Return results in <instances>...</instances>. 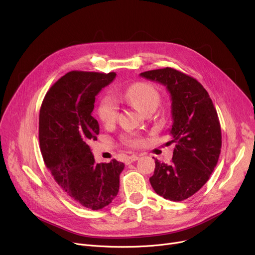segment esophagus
I'll use <instances>...</instances> for the list:
<instances>
[{"mask_svg":"<svg viewBox=\"0 0 255 255\" xmlns=\"http://www.w3.org/2000/svg\"><path fill=\"white\" fill-rule=\"evenodd\" d=\"M139 159V156L138 155H136V154H132V155H130V156H128V159H127V164L128 165V164H130V163H132V162H135V161H137Z\"/></svg>","mask_w":255,"mask_h":255,"instance_id":"34e87169","label":"esophagus"}]
</instances>
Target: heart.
Here are the masks:
<instances>
[{"label":"heart","instance_id":"b5f03b06","mask_svg":"<svg viewBox=\"0 0 255 255\" xmlns=\"http://www.w3.org/2000/svg\"><path fill=\"white\" fill-rule=\"evenodd\" d=\"M119 98L126 101L132 107L144 113L149 109H156L161 102V95L157 89L151 84L139 82L130 85L123 92L119 93ZM119 113V108L115 101L110 98H105L99 106L98 114L105 126L113 125ZM124 141L130 146H139L143 140L136 134H130L124 137Z\"/></svg>","mask_w":255,"mask_h":255}]
</instances>
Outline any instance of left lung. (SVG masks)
Returning a JSON list of instances; mask_svg holds the SVG:
<instances>
[{
  "label": "left lung",
  "mask_w": 255,
  "mask_h": 255,
  "mask_svg": "<svg viewBox=\"0 0 255 255\" xmlns=\"http://www.w3.org/2000/svg\"><path fill=\"white\" fill-rule=\"evenodd\" d=\"M140 76L164 85L171 98L172 162L155 160L150 185L165 199L183 201L207 183L218 163L222 145L219 118L208 91L194 78L170 67Z\"/></svg>",
  "instance_id": "left-lung-1"
}]
</instances>
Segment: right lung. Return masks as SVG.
Listing matches in <instances>:
<instances>
[{"label":"right lung","mask_w":255,"mask_h":255,"mask_svg":"<svg viewBox=\"0 0 255 255\" xmlns=\"http://www.w3.org/2000/svg\"><path fill=\"white\" fill-rule=\"evenodd\" d=\"M115 72L69 71L44 96L39 113L43 161L58 185L82 207L101 210L117 196L125 164H96L87 144L98 140L92 116L95 96L115 79Z\"/></svg>","instance_id":"1"}]
</instances>
